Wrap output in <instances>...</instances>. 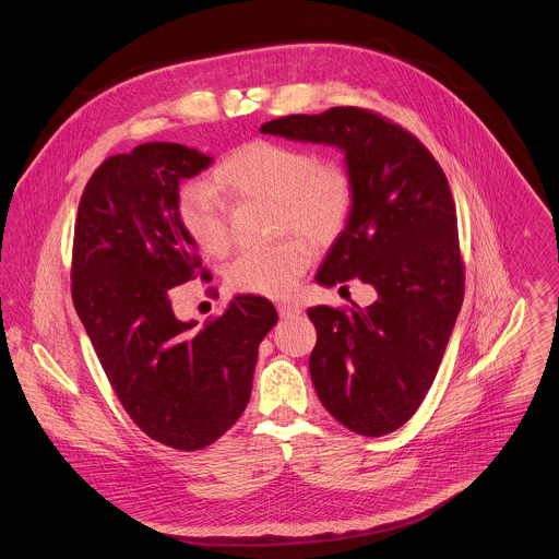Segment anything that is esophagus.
<instances>
[{
	"instance_id": "34e87169",
	"label": "esophagus",
	"mask_w": 559,
	"mask_h": 559,
	"mask_svg": "<svg viewBox=\"0 0 559 559\" xmlns=\"http://www.w3.org/2000/svg\"><path fill=\"white\" fill-rule=\"evenodd\" d=\"M276 309H278L281 319H289V317H296V314L302 312V309H300L298 305H292V302H281Z\"/></svg>"
}]
</instances>
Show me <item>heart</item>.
Returning <instances> with one entry per match:
<instances>
[{"instance_id": "obj_1", "label": "heart", "mask_w": 559, "mask_h": 559, "mask_svg": "<svg viewBox=\"0 0 559 559\" xmlns=\"http://www.w3.org/2000/svg\"><path fill=\"white\" fill-rule=\"evenodd\" d=\"M212 183L236 199H270L278 231L296 229L319 242L341 234L356 199L354 180L343 165L319 163L309 150L274 141H250L231 152L214 169ZM214 187L190 182L178 197L185 234L207 254H221L229 242L225 203ZM310 259L305 240L287 238L238 254L227 278L240 292L285 296L298 285Z\"/></svg>"}]
</instances>
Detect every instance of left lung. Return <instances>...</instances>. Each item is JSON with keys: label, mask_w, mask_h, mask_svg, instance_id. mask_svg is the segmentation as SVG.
I'll use <instances>...</instances> for the list:
<instances>
[{"label": "left lung", "mask_w": 559, "mask_h": 559, "mask_svg": "<svg viewBox=\"0 0 559 559\" xmlns=\"http://www.w3.org/2000/svg\"><path fill=\"white\" fill-rule=\"evenodd\" d=\"M345 154L356 199L314 281H362L371 307L309 309L310 379L349 431L381 437L420 407L463 305L456 210L433 154L407 130L358 107L287 116L259 128Z\"/></svg>", "instance_id": "left-lung-1"}]
</instances>
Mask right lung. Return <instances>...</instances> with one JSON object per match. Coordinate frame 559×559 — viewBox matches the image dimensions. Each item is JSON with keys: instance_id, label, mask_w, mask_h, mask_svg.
Returning <instances> with one entry per match:
<instances>
[{"instance_id": "1", "label": "right lung", "mask_w": 559, "mask_h": 559, "mask_svg": "<svg viewBox=\"0 0 559 559\" xmlns=\"http://www.w3.org/2000/svg\"><path fill=\"white\" fill-rule=\"evenodd\" d=\"M212 156L150 141L107 158L74 223L72 302L132 423L176 450H201L231 429L252 390L259 343L278 321L261 296H236L194 328L171 289L201 270L180 218V185Z\"/></svg>"}]
</instances>
